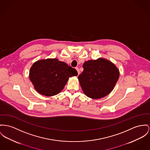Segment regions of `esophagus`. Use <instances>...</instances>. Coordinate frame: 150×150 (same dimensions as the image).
I'll use <instances>...</instances> for the list:
<instances>
[{
  "label": "esophagus",
  "mask_w": 150,
  "mask_h": 150,
  "mask_svg": "<svg viewBox=\"0 0 150 150\" xmlns=\"http://www.w3.org/2000/svg\"><path fill=\"white\" fill-rule=\"evenodd\" d=\"M76 70H77V72H78V74L79 75L80 73V70H79V68L78 67H77V68H76Z\"/></svg>",
  "instance_id": "1"
}]
</instances>
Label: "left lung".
Segmentation results:
<instances>
[{"mask_svg": "<svg viewBox=\"0 0 150 150\" xmlns=\"http://www.w3.org/2000/svg\"><path fill=\"white\" fill-rule=\"evenodd\" d=\"M78 77L83 93L89 98L99 99L108 95L118 81L120 71L108 60L100 58L85 61Z\"/></svg>", "mask_w": 150, "mask_h": 150, "instance_id": "obj_1", "label": "left lung"}]
</instances>
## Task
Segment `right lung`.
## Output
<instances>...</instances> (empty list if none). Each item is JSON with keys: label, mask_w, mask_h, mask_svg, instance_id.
<instances>
[{"label": "right lung", "mask_w": 150, "mask_h": 150, "mask_svg": "<svg viewBox=\"0 0 150 150\" xmlns=\"http://www.w3.org/2000/svg\"><path fill=\"white\" fill-rule=\"evenodd\" d=\"M78 75L77 71L58 59L38 61L30 68V79L41 94L53 96L64 89L69 78Z\"/></svg>", "instance_id": "right-lung-1"}]
</instances>
